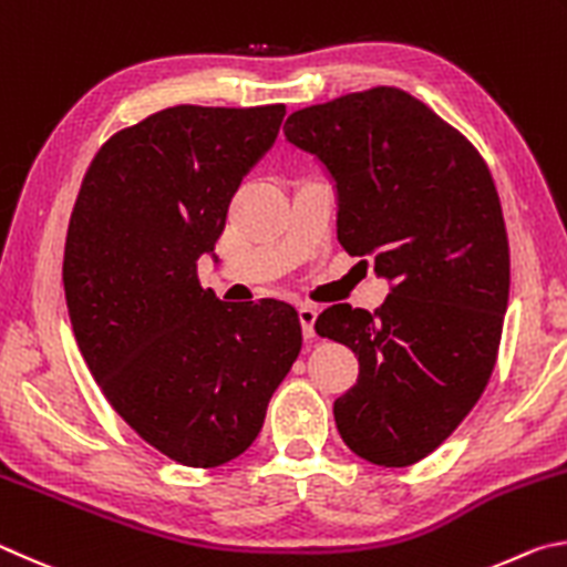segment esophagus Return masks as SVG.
<instances>
[{
    "mask_svg": "<svg viewBox=\"0 0 567 567\" xmlns=\"http://www.w3.org/2000/svg\"><path fill=\"white\" fill-rule=\"evenodd\" d=\"M316 316H319V309H316V306H311V303L299 306V321H301V329H303V339H313V336H316V331H313Z\"/></svg>",
    "mask_w": 567,
    "mask_h": 567,
    "instance_id": "obj_1",
    "label": "esophagus"
}]
</instances>
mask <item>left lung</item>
Segmentation results:
<instances>
[{"mask_svg":"<svg viewBox=\"0 0 567 567\" xmlns=\"http://www.w3.org/2000/svg\"><path fill=\"white\" fill-rule=\"evenodd\" d=\"M284 132L331 176L341 246L391 284L381 309L336 303L316 331L359 355V381L333 403L343 443L403 468L491 379L511 291L498 192L468 138L393 86L299 109Z\"/></svg>","mask_w":567,"mask_h":567,"instance_id":"8db88e82","label":"left lung"}]
</instances>
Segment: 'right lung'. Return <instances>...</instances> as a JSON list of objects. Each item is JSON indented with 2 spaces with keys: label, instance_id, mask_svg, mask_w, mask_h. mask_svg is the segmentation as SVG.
<instances>
[{
  "label": "right lung",
  "instance_id": "right-lung-1",
  "mask_svg": "<svg viewBox=\"0 0 567 567\" xmlns=\"http://www.w3.org/2000/svg\"><path fill=\"white\" fill-rule=\"evenodd\" d=\"M286 106H172L114 134L79 188L64 246L69 319L114 411L168 458L214 468L256 441L301 351L284 301L198 284L228 204Z\"/></svg>",
  "mask_w": 567,
  "mask_h": 567
}]
</instances>
